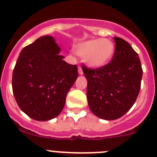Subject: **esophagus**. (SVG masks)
<instances>
[{
	"instance_id": "obj_1",
	"label": "esophagus",
	"mask_w": 157,
	"mask_h": 157,
	"mask_svg": "<svg viewBox=\"0 0 157 157\" xmlns=\"http://www.w3.org/2000/svg\"><path fill=\"white\" fill-rule=\"evenodd\" d=\"M78 74H79V75H83V71H82V67H78Z\"/></svg>"
}]
</instances>
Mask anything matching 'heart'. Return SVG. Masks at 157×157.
<instances>
[{
  "label": "heart",
  "instance_id": "1",
  "mask_svg": "<svg viewBox=\"0 0 157 157\" xmlns=\"http://www.w3.org/2000/svg\"><path fill=\"white\" fill-rule=\"evenodd\" d=\"M75 52L85 59L91 68H101L107 65L113 57L115 45L112 41L104 38L91 39L75 45Z\"/></svg>",
  "mask_w": 157,
  "mask_h": 157
}]
</instances>
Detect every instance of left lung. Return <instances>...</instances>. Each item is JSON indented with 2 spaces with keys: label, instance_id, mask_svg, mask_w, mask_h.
<instances>
[{
  "label": "left lung",
  "instance_id": "left-lung-1",
  "mask_svg": "<svg viewBox=\"0 0 157 157\" xmlns=\"http://www.w3.org/2000/svg\"><path fill=\"white\" fill-rule=\"evenodd\" d=\"M116 50L103 67L82 65L87 79V101L91 112L106 120H117L133 106L141 89L143 71L138 53L127 41L114 37Z\"/></svg>",
  "mask_w": 157,
  "mask_h": 157
}]
</instances>
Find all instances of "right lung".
Returning a JSON list of instances; mask_svg holds the SVG:
<instances>
[{
	"label": "right lung",
	"mask_w": 157,
	"mask_h": 157,
	"mask_svg": "<svg viewBox=\"0 0 157 157\" xmlns=\"http://www.w3.org/2000/svg\"><path fill=\"white\" fill-rule=\"evenodd\" d=\"M51 36H42L24 47L12 74V91L18 105L33 120L47 121L62 112L78 73L59 55Z\"/></svg>",
	"instance_id": "1"
}]
</instances>
